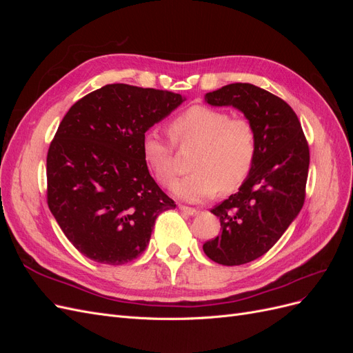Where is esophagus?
Masks as SVG:
<instances>
[{"instance_id": "34e87169", "label": "esophagus", "mask_w": 353, "mask_h": 353, "mask_svg": "<svg viewBox=\"0 0 353 353\" xmlns=\"http://www.w3.org/2000/svg\"><path fill=\"white\" fill-rule=\"evenodd\" d=\"M179 209H181V212H184L185 215H188V216H194V215H197V213H199L197 209L188 208V206H184V205H179Z\"/></svg>"}]
</instances>
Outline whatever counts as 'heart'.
<instances>
[{"mask_svg": "<svg viewBox=\"0 0 353 353\" xmlns=\"http://www.w3.org/2000/svg\"><path fill=\"white\" fill-rule=\"evenodd\" d=\"M169 134L178 145H197L191 162L194 174L174 185V193L199 203L218 193L227 194L249 178L258 156V134L245 117H231L225 110L193 105L169 123ZM143 156L160 184L176 178L174 144L148 131L141 140Z\"/></svg>", "mask_w": 353, "mask_h": 353, "instance_id": "obj_1", "label": "heart"}]
</instances>
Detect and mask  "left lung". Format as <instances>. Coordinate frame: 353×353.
Listing matches in <instances>:
<instances>
[{
    "label": "left lung",
    "mask_w": 353,
    "mask_h": 353,
    "mask_svg": "<svg viewBox=\"0 0 353 353\" xmlns=\"http://www.w3.org/2000/svg\"><path fill=\"white\" fill-rule=\"evenodd\" d=\"M210 105H232L258 134V156L236 194L210 212L221 234L203 244L213 262L234 266L261 258L280 240L305 201L309 147L296 113L284 100L252 83L208 92Z\"/></svg>",
    "instance_id": "left-lung-1"
}]
</instances>
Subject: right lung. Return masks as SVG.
I'll use <instances>...</instances> for the list:
<instances>
[{"label":"right lung","mask_w":353,"mask_h":353,"mask_svg":"<svg viewBox=\"0 0 353 353\" xmlns=\"http://www.w3.org/2000/svg\"><path fill=\"white\" fill-rule=\"evenodd\" d=\"M181 94L109 83L74 103L47 154V203L68 240L91 261L128 263L175 209L148 172L141 140Z\"/></svg>","instance_id":"add662e5"}]
</instances>
